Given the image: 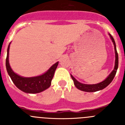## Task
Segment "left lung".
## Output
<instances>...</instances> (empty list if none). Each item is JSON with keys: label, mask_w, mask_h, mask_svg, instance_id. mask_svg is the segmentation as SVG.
Returning a JSON list of instances; mask_svg holds the SVG:
<instances>
[{"label": "left lung", "mask_w": 125, "mask_h": 125, "mask_svg": "<svg viewBox=\"0 0 125 125\" xmlns=\"http://www.w3.org/2000/svg\"><path fill=\"white\" fill-rule=\"evenodd\" d=\"M110 39L112 41L113 45H114L115 47V67L113 70L111 71V73L108 75V77L106 78L103 81L99 83L94 84H83L79 82L78 81L76 80L73 77V75L71 74V78L73 79L74 81V84L75 85V86L78 88V89L81 90V91H85V92H96V91H100L102 90L104 88H105L106 87L108 86V85L110 84L113 81V79H114L116 73L117 69L118 68V52L116 51V44L115 42L114 39L111 36L110 34H109Z\"/></svg>", "instance_id": "obj_1"}]
</instances>
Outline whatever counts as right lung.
<instances>
[{
    "label": "right lung",
    "mask_w": 125,
    "mask_h": 125,
    "mask_svg": "<svg viewBox=\"0 0 125 125\" xmlns=\"http://www.w3.org/2000/svg\"><path fill=\"white\" fill-rule=\"evenodd\" d=\"M10 44V42L7 48L5 65L8 74L16 87L23 92L31 94L39 93L49 88L51 84V81L54 74L55 71L58 66L59 62L54 64L46 73L42 74L29 78L22 77L14 73L10 66L9 61Z\"/></svg>",
    "instance_id": "add662e5"
}]
</instances>
